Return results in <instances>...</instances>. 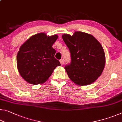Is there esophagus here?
Masks as SVG:
<instances>
[{"label": "esophagus", "mask_w": 122, "mask_h": 122, "mask_svg": "<svg viewBox=\"0 0 122 122\" xmlns=\"http://www.w3.org/2000/svg\"><path fill=\"white\" fill-rule=\"evenodd\" d=\"M60 62L61 65H62L63 64V62H64V60L63 59H61L60 60Z\"/></svg>", "instance_id": "esophagus-1"}]
</instances>
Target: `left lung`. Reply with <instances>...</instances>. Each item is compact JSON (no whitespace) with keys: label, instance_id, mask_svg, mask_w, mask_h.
<instances>
[{"label":"left lung","instance_id":"obj_1","mask_svg":"<svg viewBox=\"0 0 122 122\" xmlns=\"http://www.w3.org/2000/svg\"><path fill=\"white\" fill-rule=\"evenodd\" d=\"M62 37L71 53V63L65 67L70 79L78 86L93 83L102 74L106 64L102 45L92 35L82 32Z\"/></svg>","mask_w":122,"mask_h":122}]
</instances>
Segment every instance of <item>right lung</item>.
<instances>
[{
	"instance_id": "add662e5",
	"label": "right lung",
	"mask_w": 122,
	"mask_h": 122,
	"mask_svg": "<svg viewBox=\"0 0 122 122\" xmlns=\"http://www.w3.org/2000/svg\"><path fill=\"white\" fill-rule=\"evenodd\" d=\"M57 38L56 34L47 36L40 33L30 37L20 47L16 57L18 70L28 83H43L61 65L54 57L56 51L52 47Z\"/></svg>"
}]
</instances>
